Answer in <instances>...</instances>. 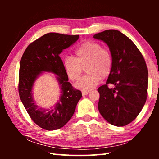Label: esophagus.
I'll return each mask as SVG.
<instances>
[{"label": "esophagus", "instance_id": "esophagus-1", "mask_svg": "<svg viewBox=\"0 0 159 159\" xmlns=\"http://www.w3.org/2000/svg\"><path fill=\"white\" fill-rule=\"evenodd\" d=\"M90 93V92L89 91H83L82 92V95L84 96V95H88V94H89Z\"/></svg>", "mask_w": 159, "mask_h": 159}]
</instances>
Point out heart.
I'll list each match as a JSON object with an SVG mask.
<instances>
[{
  "instance_id": "1",
  "label": "heart",
  "mask_w": 159,
  "mask_h": 159,
  "mask_svg": "<svg viewBox=\"0 0 159 159\" xmlns=\"http://www.w3.org/2000/svg\"><path fill=\"white\" fill-rule=\"evenodd\" d=\"M76 57H64L63 65L66 74L73 81L80 79L84 68L86 74L75 86L83 91L95 88L101 79L108 77L113 68V57L111 52L93 41L83 42L75 51Z\"/></svg>"
}]
</instances>
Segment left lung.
<instances>
[{
	"label": "left lung",
	"instance_id": "left-lung-1",
	"mask_svg": "<svg viewBox=\"0 0 159 159\" xmlns=\"http://www.w3.org/2000/svg\"><path fill=\"white\" fill-rule=\"evenodd\" d=\"M93 38L107 43L113 57L111 73L98 89L99 111L111 125H126L135 119L147 100L146 62L134 43L119 31L109 29ZM109 84L115 88L109 89Z\"/></svg>",
	"mask_w": 159,
	"mask_h": 159
}]
</instances>
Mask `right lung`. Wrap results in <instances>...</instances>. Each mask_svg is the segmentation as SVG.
<instances>
[{
    "instance_id": "obj_1",
    "label": "right lung",
    "mask_w": 159,
    "mask_h": 159,
    "mask_svg": "<svg viewBox=\"0 0 159 159\" xmlns=\"http://www.w3.org/2000/svg\"><path fill=\"white\" fill-rule=\"evenodd\" d=\"M79 35L48 33L28 45L21 57L19 72V95L32 120L47 130L62 128L71 119L77 103L82 97L68 82V76L60 57L62 50L76 42ZM43 71L52 72L58 76L61 98L50 110L40 108L33 101L32 88L34 80Z\"/></svg>"
}]
</instances>
